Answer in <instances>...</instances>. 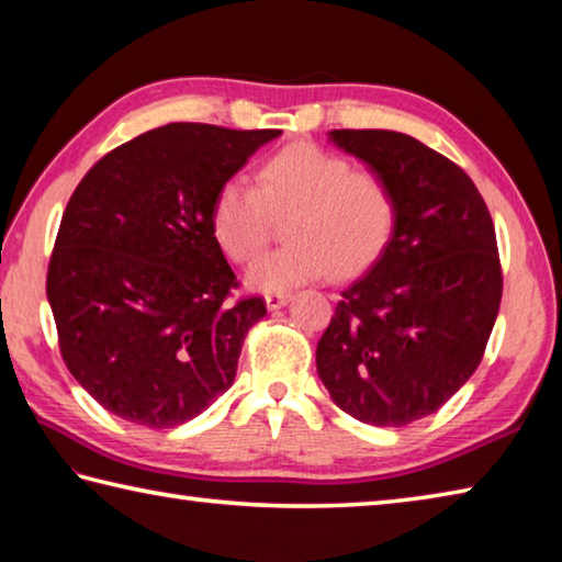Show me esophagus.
Wrapping results in <instances>:
<instances>
[{
  "label": "esophagus",
  "instance_id": "esophagus-1",
  "mask_svg": "<svg viewBox=\"0 0 562 562\" xmlns=\"http://www.w3.org/2000/svg\"><path fill=\"white\" fill-rule=\"evenodd\" d=\"M289 301H291L289 293H266V308L269 311H279L286 306Z\"/></svg>",
  "mask_w": 562,
  "mask_h": 562
}]
</instances>
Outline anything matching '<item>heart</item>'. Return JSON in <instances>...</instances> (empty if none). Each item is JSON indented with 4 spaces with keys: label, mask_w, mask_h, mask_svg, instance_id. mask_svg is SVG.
Instances as JSON below:
<instances>
[{
    "label": "heart",
    "mask_w": 562,
    "mask_h": 562,
    "mask_svg": "<svg viewBox=\"0 0 562 562\" xmlns=\"http://www.w3.org/2000/svg\"><path fill=\"white\" fill-rule=\"evenodd\" d=\"M283 244L256 261L246 283L283 293L328 271L348 276L385 251L397 224V196L375 170L313 143H296L259 167L256 184L226 180L214 194L212 232L236 263L251 261L286 216Z\"/></svg>",
    "instance_id": "heart-1"
}]
</instances>
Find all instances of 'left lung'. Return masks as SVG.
I'll return each mask as SVG.
<instances>
[{
	"label": "left lung",
	"mask_w": 562,
	"mask_h": 562,
	"mask_svg": "<svg viewBox=\"0 0 562 562\" xmlns=\"http://www.w3.org/2000/svg\"><path fill=\"white\" fill-rule=\"evenodd\" d=\"M397 196L392 239L340 291L316 348L336 405L366 425L405 427L474 375L501 306L496 229L471 177L395 131H330Z\"/></svg>",
	"instance_id": "8db88e82"
}]
</instances>
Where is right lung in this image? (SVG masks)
<instances>
[{
	"instance_id": "1",
	"label": "right lung",
	"mask_w": 562,
	"mask_h": 562,
	"mask_svg": "<svg viewBox=\"0 0 562 562\" xmlns=\"http://www.w3.org/2000/svg\"><path fill=\"white\" fill-rule=\"evenodd\" d=\"M281 131L170 123L103 155L71 194L46 273L66 368L98 405L184 425L232 387L266 316L212 232L220 187Z\"/></svg>"
}]
</instances>
